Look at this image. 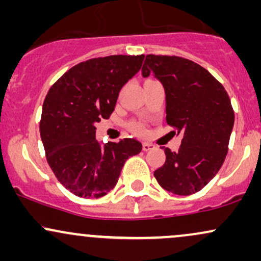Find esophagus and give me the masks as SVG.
Here are the masks:
<instances>
[{"instance_id":"esophagus-1","label":"esophagus","mask_w":261,"mask_h":261,"mask_svg":"<svg viewBox=\"0 0 261 261\" xmlns=\"http://www.w3.org/2000/svg\"><path fill=\"white\" fill-rule=\"evenodd\" d=\"M154 148V145H152V143H149V142H143L142 143V149L143 151H151V149H153Z\"/></svg>"}]
</instances>
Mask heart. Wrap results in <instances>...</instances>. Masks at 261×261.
I'll return each instance as SVG.
<instances>
[{
    "label": "heart",
    "instance_id": "b5f03b06",
    "mask_svg": "<svg viewBox=\"0 0 261 261\" xmlns=\"http://www.w3.org/2000/svg\"><path fill=\"white\" fill-rule=\"evenodd\" d=\"M135 130H137L139 133H141V131H142V126H139V125H137V126H135Z\"/></svg>",
    "mask_w": 261,
    "mask_h": 261
}]
</instances>
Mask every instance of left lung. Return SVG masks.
Masks as SVG:
<instances>
[{
	"mask_svg": "<svg viewBox=\"0 0 261 261\" xmlns=\"http://www.w3.org/2000/svg\"><path fill=\"white\" fill-rule=\"evenodd\" d=\"M149 73L164 87L167 122L182 135L178 152L164 148L166 162L154 170V178L167 191L191 195L201 190L222 167L234 112L224 87L190 60L147 55L142 76Z\"/></svg>",
	"mask_w": 261,
	"mask_h": 261,
	"instance_id": "8db88e82",
	"label": "left lung"
}]
</instances>
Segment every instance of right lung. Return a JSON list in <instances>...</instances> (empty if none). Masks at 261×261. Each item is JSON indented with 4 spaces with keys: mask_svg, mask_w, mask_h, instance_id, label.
<instances>
[{
    "mask_svg": "<svg viewBox=\"0 0 261 261\" xmlns=\"http://www.w3.org/2000/svg\"><path fill=\"white\" fill-rule=\"evenodd\" d=\"M143 59L145 55L91 59L70 68L47 92L40 137L54 174L74 195H107L127 158L142 149L135 139L99 142L95 124L109 119L119 92L139 72Z\"/></svg>",
    "mask_w": 261,
    "mask_h": 261,
    "instance_id": "obj_1",
    "label": "right lung"
}]
</instances>
